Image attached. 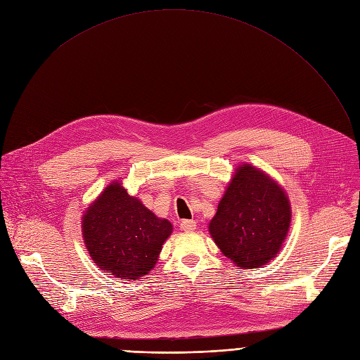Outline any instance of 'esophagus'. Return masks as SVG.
<instances>
[{
	"mask_svg": "<svg viewBox=\"0 0 360 360\" xmlns=\"http://www.w3.org/2000/svg\"><path fill=\"white\" fill-rule=\"evenodd\" d=\"M180 227L186 233H192V231L196 230V221H193V219H184V221H181Z\"/></svg>",
	"mask_w": 360,
	"mask_h": 360,
	"instance_id": "34e87169",
	"label": "esophagus"
}]
</instances>
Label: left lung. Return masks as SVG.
Listing matches in <instances>:
<instances>
[{
  "mask_svg": "<svg viewBox=\"0 0 360 360\" xmlns=\"http://www.w3.org/2000/svg\"><path fill=\"white\" fill-rule=\"evenodd\" d=\"M292 222L283 186L252 164L238 165L210 222L219 250L237 266L261 268L281 250Z\"/></svg>",
  "mask_w": 360,
  "mask_h": 360,
  "instance_id": "obj_1",
  "label": "left lung"
}]
</instances>
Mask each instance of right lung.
<instances>
[{
    "mask_svg": "<svg viewBox=\"0 0 360 360\" xmlns=\"http://www.w3.org/2000/svg\"><path fill=\"white\" fill-rule=\"evenodd\" d=\"M173 224L111 181L82 217V234L92 261L104 272L138 280L155 266Z\"/></svg>",
    "mask_w": 360,
    "mask_h": 360,
    "instance_id": "add662e5",
    "label": "right lung"
}]
</instances>
